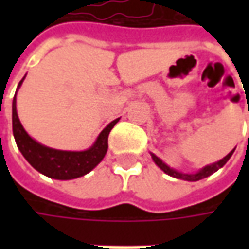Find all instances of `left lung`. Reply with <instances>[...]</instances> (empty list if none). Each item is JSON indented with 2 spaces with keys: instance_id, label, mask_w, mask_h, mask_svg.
<instances>
[{
  "instance_id": "obj_1",
  "label": "left lung",
  "mask_w": 249,
  "mask_h": 249,
  "mask_svg": "<svg viewBox=\"0 0 249 249\" xmlns=\"http://www.w3.org/2000/svg\"><path fill=\"white\" fill-rule=\"evenodd\" d=\"M233 152L234 151H231L229 155H226L225 158L220 159L219 162H216V163H213V165H209V166H205L204 169H201L198 173H194V175H187V173H180V172H176V170H173V169H170V167L167 166V165H165L160 159L157 157V155H154V154H151V157H152V159H154V162L158 165L165 173H167L169 176H173L176 177V178H183V180H188V181H196V180H201V178H205V177L211 176L212 173H215L216 170H219L220 167L223 166V165H226V162L230 159V157L233 155Z\"/></svg>"
}]
</instances>
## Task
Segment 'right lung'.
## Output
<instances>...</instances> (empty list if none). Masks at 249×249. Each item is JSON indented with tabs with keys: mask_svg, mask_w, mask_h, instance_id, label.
Wrapping results in <instances>:
<instances>
[{
	"mask_svg": "<svg viewBox=\"0 0 249 249\" xmlns=\"http://www.w3.org/2000/svg\"><path fill=\"white\" fill-rule=\"evenodd\" d=\"M22 82L19 83V86ZM119 119H115L102 130L95 144L87 151L71 152L48 148L34 141L20 124L16 113V100L12 102V129L18 148L32 166L45 176L58 180H71L84 176L100 163L108 149V136Z\"/></svg>",
	"mask_w": 249,
	"mask_h": 249,
	"instance_id": "right-lung-1",
	"label": "right lung"
}]
</instances>
